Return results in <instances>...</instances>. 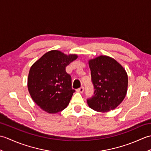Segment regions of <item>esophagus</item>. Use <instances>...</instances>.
I'll return each mask as SVG.
<instances>
[{
  "instance_id": "obj_1",
  "label": "esophagus",
  "mask_w": 151,
  "mask_h": 151,
  "mask_svg": "<svg viewBox=\"0 0 151 151\" xmlns=\"http://www.w3.org/2000/svg\"><path fill=\"white\" fill-rule=\"evenodd\" d=\"M76 91H77V92H78V93H82L84 92V87H82H82L78 88Z\"/></svg>"
}]
</instances>
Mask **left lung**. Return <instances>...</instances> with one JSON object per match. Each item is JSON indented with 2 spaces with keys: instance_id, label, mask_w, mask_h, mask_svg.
I'll use <instances>...</instances> for the list:
<instances>
[{
  "instance_id": "obj_1",
  "label": "left lung",
  "mask_w": 151,
  "mask_h": 151,
  "mask_svg": "<svg viewBox=\"0 0 151 151\" xmlns=\"http://www.w3.org/2000/svg\"><path fill=\"white\" fill-rule=\"evenodd\" d=\"M94 95L87 102L93 110L104 113L113 110L126 97L128 75L121 64L113 58L101 55L88 60Z\"/></svg>"
}]
</instances>
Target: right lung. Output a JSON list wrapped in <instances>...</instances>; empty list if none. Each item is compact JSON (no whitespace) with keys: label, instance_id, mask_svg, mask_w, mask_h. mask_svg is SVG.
I'll use <instances>...</instances> for the list:
<instances>
[{"label":"right lung","instance_id":"obj_1","mask_svg":"<svg viewBox=\"0 0 151 151\" xmlns=\"http://www.w3.org/2000/svg\"><path fill=\"white\" fill-rule=\"evenodd\" d=\"M78 58L60 50L46 52L31 66L28 76V89L32 100L49 114L63 110L75 91L65 67Z\"/></svg>","mask_w":151,"mask_h":151}]
</instances>
